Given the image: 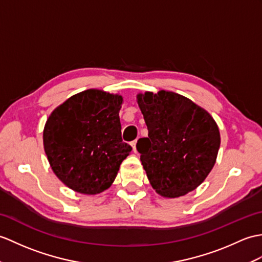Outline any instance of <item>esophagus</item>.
Returning a JSON list of instances; mask_svg holds the SVG:
<instances>
[{"mask_svg":"<svg viewBox=\"0 0 262 262\" xmlns=\"http://www.w3.org/2000/svg\"><path fill=\"white\" fill-rule=\"evenodd\" d=\"M136 144H137V141H133V142L130 143L132 147H133V150H134V153H136V151H137V149H136Z\"/></svg>","mask_w":262,"mask_h":262,"instance_id":"1","label":"esophagus"}]
</instances>
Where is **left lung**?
I'll list each match as a JSON object with an SVG mask.
<instances>
[{
  "label": "left lung",
  "mask_w": 262,
  "mask_h": 262,
  "mask_svg": "<svg viewBox=\"0 0 262 262\" xmlns=\"http://www.w3.org/2000/svg\"><path fill=\"white\" fill-rule=\"evenodd\" d=\"M137 103L148 129L137 150L151 187L168 199L183 196L202 183L213 168L220 132L211 115L173 91H146Z\"/></svg>",
  "instance_id": "left-lung-1"
}]
</instances>
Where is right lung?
Returning a JSON list of instances; mask_svg holds the SVG:
<instances>
[{"label": "right lung", "mask_w": 262, "mask_h": 262, "mask_svg": "<svg viewBox=\"0 0 262 262\" xmlns=\"http://www.w3.org/2000/svg\"><path fill=\"white\" fill-rule=\"evenodd\" d=\"M123 97L99 89L71 96L47 119L45 151L57 178L75 192L95 195L112 186L132 146L121 139Z\"/></svg>", "instance_id": "add662e5"}]
</instances>
